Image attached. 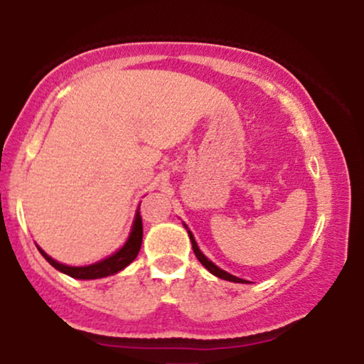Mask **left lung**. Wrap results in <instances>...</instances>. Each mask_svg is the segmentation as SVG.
<instances>
[{
    "label": "left lung",
    "instance_id": "8db88e82",
    "mask_svg": "<svg viewBox=\"0 0 364 364\" xmlns=\"http://www.w3.org/2000/svg\"><path fill=\"white\" fill-rule=\"evenodd\" d=\"M185 228H186V225H185ZM186 229H188V228H186ZM188 236H190V240H191V246H193V253H195V257L198 258V262L202 263L203 267H205V269L208 270V272H210V274H214L215 277H219V279H224V281H231V282H241V284H245V282H246L245 279L235 277V275L228 274V272H225V270L219 269V267H217L215 263H212V262L208 260V258L205 257V255H203L202 252H200L198 245H196V241H195L193 235H191V231H188Z\"/></svg>",
    "mask_w": 364,
    "mask_h": 364
}]
</instances>
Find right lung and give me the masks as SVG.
<instances>
[{"mask_svg": "<svg viewBox=\"0 0 364 364\" xmlns=\"http://www.w3.org/2000/svg\"><path fill=\"white\" fill-rule=\"evenodd\" d=\"M141 236H144V225H141V215L140 212L136 210L135 214V220H133L132 225V232H129L127 243H124L116 253H112L111 257L104 258V260L92 263V265H85V267H70L65 265V263H60L56 260H53L48 253H44L43 250L39 248V252L43 253V257L48 260L56 270L60 272L70 275L73 279H101V277H107V275H112L119 270H123L124 267L129 265L133 260L136 258V255L140 252L141 246Z\"/></svg>", "mask_w": 364, "mask_h": 364, "instance_id": "add662e5", "label": "right lung"}]
</instances>
